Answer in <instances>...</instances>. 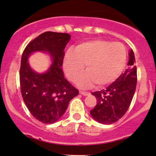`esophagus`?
<instances>
[{
	"label": "esophagus",
	"instance_id": "obj_1",
	"mask_svg": "<svg viewBox=\"0 0 156 156\" xmlns=\"http://www.w3.org/2000/svg\"><path fill=\"white\" fill-rule=\"evenodd\" d=\"M79 92H80V94L83 96H87L90 94L89 92H86V91H84V90H80Z\"/></svg>",
	"mask_w": 156,
	"mask_h": 156
}]
</instances>
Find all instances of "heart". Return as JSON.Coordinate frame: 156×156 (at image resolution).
Listing matches in <instances>:
<instances>
[{
	"label": "heart",
	"instance_id": "heart-1",
	"mask_svg": "<svg viewBox=\"0 0 156 156\" xmlns=\"http://www.w3.org/2000/svg\"><path fill=\"white\" fill-rule=\"evenodd\" d=\"M126 61V49L122 44L98 39L83 42L73 50H68L63 66L69 79L75 81L85 65L87 72L78 77L77 84L88 87L95 83L97 87H103L119 78Z\"/></svg>",
	"mask_w": 156,
	"mask_h": 156
}]
</instances>
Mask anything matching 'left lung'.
<instances>
[{"mask_svg":"<svg viewBox=\"0 0 156 156\" xmlns=\"http://www.w3.org/2000/svg\"><path fill=\"white\" fill-rule=\"evenodd\" d=\"M133 50L129 53L127 69L106 89L93 92L97 105L90 115L104 125L115 123L126 113L136 90L137 75Z\"/></svg>","mask_w":156,"mask_h":156,"instance_id":"1","label":"left lung"}]
</instances>
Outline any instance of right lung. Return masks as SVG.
I'll list each match as a JSON object with an SVG mask.
<instances>
[{
  "label": "right lung",
  "mask_w": 156,
  "mask_h": 156,
  "mask_svg": "<svg viewBox=\"0 0 156 156\" xmlns=\"http://www.w3.org/2000/svg\"><path fill=\"white\" fill-rule=\"evenodd\" d=\"M71 38L67 33L46 31L30 41L21 59L20 82L22 97L33 117L44 124L57 122L66 110L78 90L64 78L62 66L64 49ZM47 51L54 62L49 70L38 74L31 70L27 62L32 51Z\"/></svg>",
  "instance_id": "obj_1"
}]
</instances>
